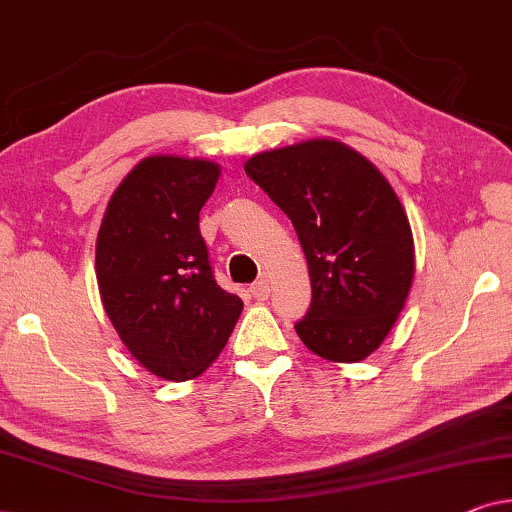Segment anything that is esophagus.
<instances>
[{"label": "esophagus", "mask_w": 512, "mask_h": 512, "mask_svg": "<svg viewBox=\"0 0 512 512\" xmlns=\"http://www.w3.org/2000/svg\"><path fill=\"white\" fill-rule=\"evenodd\" d=\"M251 296L256 300H265L270 296V286H268V279H258V282L251 284Z\"/></svg>", "instance_id": "obj_1"}]
</instances>
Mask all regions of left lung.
I'll return each instance as SVG.
<instances>
[{
    "label": "left lung",
    "mask_w": 512,
    "mask_h": 512,
    "mask_svg": "<svg viewBox=\"0 0 512 512\" xmlns=\"http://www.w3.org/2000/svg\"><path fill=\"white\" fill-rule=\"evenodd\" d=\"M244 172L289 216L312 279L296 333L321 359L354 363L396 324L415 275L408 216L380 170L333 139L249 158Z\"/></svg>",
    "instance_id": "left-lung-1"
}]
</instances>
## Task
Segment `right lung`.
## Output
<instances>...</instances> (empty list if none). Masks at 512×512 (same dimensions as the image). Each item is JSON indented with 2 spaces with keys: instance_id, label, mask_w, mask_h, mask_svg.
Returning a JSON list of instances; mask_svg holds the SVG:
<instances>
[{
  "instance_id": "1",
  "label": "right lung",
  "mask_w": 512,
  "mask_h": 512,
  "mask_svg": "<svg viewBox=\"0 0 512 512\" xmlns=\"http://www.w3.org/2000/svg\"><path fill=\"white\" fill-rule=\"evenodd\" d=\"M219 165L151 156L111 195L97 235V286L123 345L153 375L198 377L233 333L242 300L214 279L200 209Z\"/></svg>"
}]
</instances>
